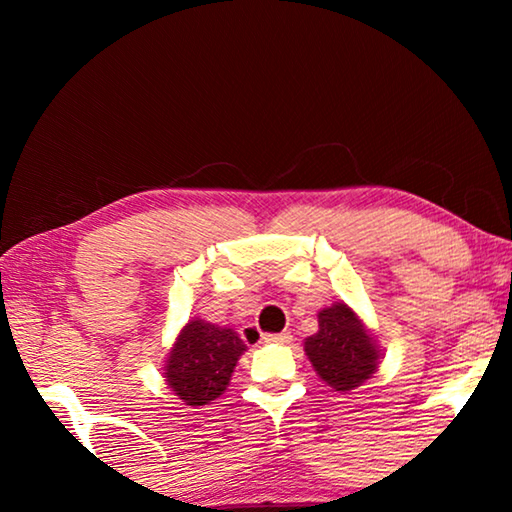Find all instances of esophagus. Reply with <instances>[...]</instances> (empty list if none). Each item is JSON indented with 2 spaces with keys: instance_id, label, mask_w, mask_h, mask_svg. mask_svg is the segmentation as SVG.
I'll list each match as a JSON object with an SVG mask.
<instances>
[{
  "instance_id": "34e87169",
  "label": "esophagus",
  "mask_w": 512,
  "mask_h": 512,
  "mask_svg": "<svg viewBox=\"0 0 512 512\" xmlns=\"http://www.w3.org/2000/svg\"><path fill=\"white\" fill-rule=\"evenodd\" d=\"M262 339H264V343H280V345H284V343H291V334H289V332H280V334H264Z\"/></svg>"
}]
</instances>
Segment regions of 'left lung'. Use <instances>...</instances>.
I'll use <instances>...</instances> for the list:
<instances>
[{
  "label": "left lung",
  "instance_id": "obj_1",
  "mask_svg": "<svg viewBox=\"0 0 512 512\" xmlns=\"http://www.w3.org/2000/svg\"><path fill=\"white\" fill-rule=\"evenodd\" d=\"M305 352L318 377L336 391H352L379 366V348L361 318L345 305L318 314V332L305 339Z\"/></svg>",
  "mask_w": 512,
  "mask_h": 512
}]
</instances>
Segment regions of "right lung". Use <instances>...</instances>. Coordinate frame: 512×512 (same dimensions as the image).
Returning a JSON list of instances; mask_svg holds the SVG:
<instances>
[{
  "label": "right lung",
  "mask_w": 512,
  "mask_h": 512,
  "mask_svg": "<svg viewBox=\"0 0 512 512\" xmlns=\"http://www.w3.org/2000/svg\"><path fill=\"white\" fill-rule=\"evenodd\" d=\"M244 352L246 343L235 329L194 318L180 329L167 357L164 377L185 404L205 406L228 388Z\"/></svg>",
  "instance_id": "1"
}]
</instances>
